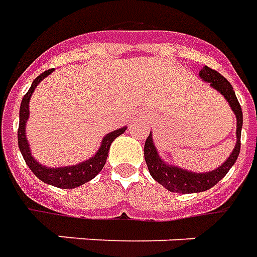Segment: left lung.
<instances>
[{"label":"left lung","instance_id":"1","mask_svg":"<svg viewBox=\"0 0 257 257\" xmlns=\"http://www.w3.org/2000/svg\"><path fill=\"white\" fill-rule=\"evenodd\" d=\"M199 79L209 83L212 88L219 91L220 94L224 96L225 101L228 102L231 110L235 113L236 143L230 156L217 169L210 170V172L196 173L167 163L158 152L156 145L154 143L152 133H149L148 138L145 141V147H144V155H145V162H147L149 173H151V176L155 181H158L161 185H163L167 191L176 192V194L203 192V191L214 187L228 173L231 167L234 166L236 158L239 155V149H241L242 109L238 99H236L235 92L232 90V85L221 74L207 66H203L199 70Z\"/></svg>","mask_w":257,"mask_h":257}]
</instances>
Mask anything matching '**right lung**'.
I'll list each match as a JSON object with an SVG mask.
<instances>
[{"mask_svg": "<svg viewBox=\"0 0 257 257\" xmlns=\"http://www.w3.org/2000/svg\"><path fill=\"white\" fill-rule=\"evenodd\" d=\"M54 72V69L45 70L44 73H41L37 79L32 83V87L29 88L26 95L23 96L21 103V110H19V130H18V144H19V149H21L22 156L26 162V165L30 167L36 176H37L43 183L50 184L58 188H63V190H72V188H77L83 184L88 183L90 180L95 177L98 173L101 172L106 163V158H108L109 148L110 144L113 143L114 138H117L125 132L127 125L113 130V132L108 133L105 137L102 138V143L99 145V148L95 154L87 161L80 162L77 165H72V166H61V167H48L41 165L33 158L32 151H30V145H29V140L26 137V123L29 120V103H30V98H32L33 92L37 88V85L48 77L51 73Z\"/></svg>", "mask_w": 257, "mask_h": 257, "instance_id": "right-lung-1", "label": "right lung"}]
</instances>
